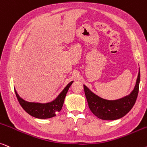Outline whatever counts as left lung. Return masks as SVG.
<instances>
[{"label": "left lung", "mask_w": 147, "mask_h": 147, "mask_svg": "<svg viewBox=\"0 0 147 147\" xmlns=\"http://www.w3.org/2000/svg\"><path fill=\"white\" fill-rule=\"evenodd\" d=\"M140 69L134 90L129 95L117 100H107L97 96L88 87L84 85V89L90 111L99 119L115 120L126 115L134 105L138 94L140 83Z\"/></svg>", "instance_id": "8db88e82"}]
</instances>
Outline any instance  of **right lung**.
<instances>
[{
  "instance_id": "1",
  "label": "right lung",
  "mask_w": 147,
  "mask_h": 147,
  "mask_svg": "<svg viewBox=\"0 0 147 147\" xmlns=\"http://www.w3.org/2000/svg\"><path fill=\"white\" fill-rule=\"evenodd\" d=\"M73 82L74 81H71V82L68 84L54 100L50 102H47V103L26 101L19 96L15 89V92L21 106L28 114L38 119H48V118L55 117L57 112L61 111L67 92Z\"/></svg>"
}]
</instances>
